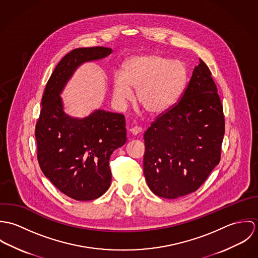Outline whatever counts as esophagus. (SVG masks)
Instances as JSON below:
<instances>
[{"label": "esophagus", "mask_w": 258, "mask_h": 258, "mask_svg": "<svg viewBox=\"0 0 258 258\" xmlns=\"http://www.w3.org/2000/svg\"><path fill=\"white\" fill-rule=\"evenodd\" d=\"M129 131H130L131 134L137 135V134H139V133L142 132V128H140V127H138V126H135V127H132Z\"/></svg>", "instance_id": "34e87169"}]
</instances>
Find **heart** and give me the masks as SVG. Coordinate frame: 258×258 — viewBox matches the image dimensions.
Instances as JSON below:
<instances>
[{"label":"heart","instance_id":"b5f03b06","mask_svg":"<svg viewBox=\"0 0 258 258\" xmlns=\"http://www.w3.org/2000/svg\"><path fill=\"white\" fill-rule=\"evenodd\" d=\"M187 81L183 61L160 54L136 55L128 58L124 72L113 78V99L124 107L137 90L138 103L151 115L170 110L181 98Z\"/></svg>","mask_w":258,"mask_h":258}]
</instances>
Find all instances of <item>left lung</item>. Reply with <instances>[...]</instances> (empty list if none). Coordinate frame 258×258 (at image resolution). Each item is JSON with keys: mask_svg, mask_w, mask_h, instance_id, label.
Instances as JSON below:
<instances>
[{"mask_svg": "<svg viewBox=\"0 0 258 258\" xmlns=\"http://www.w3.org/2000/svg\"><path fill=\"white\" fill-rule=\"evenodd\" d=\"M224 135L221 99L212 73L200 59L180 102L144 133V176L158 197L196 191L220 163Z\"/></svg>", "mask_w": 258, "mask_h": 258, "instance_id": "1", "label": "left lung"}]
</instances>
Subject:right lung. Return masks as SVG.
<instances>
[{
    "instance_id": "add662e5",
    "label": "right lung",
    "mask_w": 258,
    "mask_h": 258,
    "mask_svg": "<svg viewBox=\"0 0 258 258\" xmlns=\"http://www.w3.org/2000/svg\"><path fill=\"white\" fill-rule=\"evenodd\" d=\"M112 48L79 47L66 54L50 75L36 126L37 160L44 176L75 201H92L110 186L109 159L127 141L125 117L95 109L78 118L64 110L61 93L85 62L103 59Z\"/></svg>"
}]
</instances>
